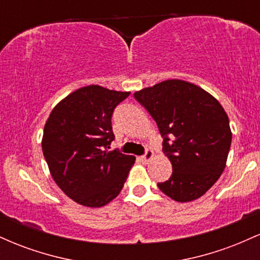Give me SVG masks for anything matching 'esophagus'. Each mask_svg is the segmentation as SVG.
Returning <instances> with one entry per match:
<instances>
[{
    "label": "esophagus",
    "mask_w": 260,
    "mask_h": 260,
    "mask_svg": "<svg viewBox=\"0 0 260 260\" xmlns=\"http://www.w3.org/2000/svg\"><path fill=\"white\" fill-rule=\"evenodd\" d=\"M153 156H154V153L151 150H147L145 151V154L143 155V156H140V159H142V161L144 164H147L148 161H150L151 159H153Z\"/></svg>",
    "instance_id": "1"
}]
</instances>
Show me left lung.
Returning <instances> with one entry per match:
<instances>
[{"mask_svg":"<svg viewBox=\"0 0 260 260\" xmlns=\"http://www.w3.org/2000/svg\"><path fill=\"white\" fill-rule=\"evenodd\" d=\"M134 98L156 122L171 161V177L157 187L176 202L198 199L226 166L232 133L225 110L204 89L180 79L144 88Z\"/></svg>","mask_w":260,"mask_h":260,"instance_id":"left-lung-1","label":"left lung"}]
</instances>
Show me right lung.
Here are the masks:
<instances>
[{
	"instance_id": "right-lung-1",
	"label": "right lung",
	"mask_w": 260,
	"mask_h": 260,
	"mask_svg": "<svg viewBox=\"0 0 260 260\" xmlns=\"http://www.w3.org/2000/svg\"><path fill=\"white\" fill-rule=\"evenodd\" d=\"M129 95L100 85L77 89L53 107L43 153L53 181L80 205L100 208L120 194L136 157L109 151L115 107Z\"/></svg>"
}]
</instances>
